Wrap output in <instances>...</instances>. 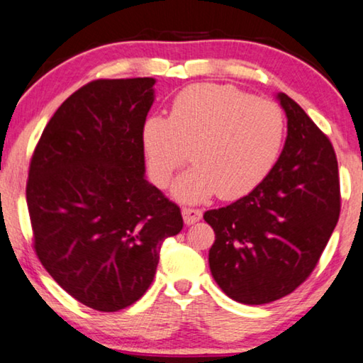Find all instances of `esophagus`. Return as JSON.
Returning a JSON list of instances; mask_svg holds the SVG:
<instances>
[{
    "mask_svg": "<svg viewBox=\"0 0 363 363\" xmlns=\"http://www.w3.org/2000/svg\"><path fill=\"white\" fill-rule=\"evenodd\" d=\"M182 218L186 225H194L202 218V212L199 208H191V207H184L182 208Z\"/></svg>",
    "mask_w": 363,
    "mask_h": 363,
    "instance_id": "obj_1",
    "label": "esophagus"
}]
</instances>
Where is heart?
Returning a JSON list of instances; mask_svg holds the SVG:
<instances>
[{"label": "heart", "mask_w": 363, "mask_h": 363, "mask_svg": "<svg viewBox=\"0 0 363 363\" xmlns=\"http://www.w3.org/2000/svg\"><path fill=\"white\" fill-rule=\"evenodd\" d=\"M285 118L274 102L256 99L225 84H194L174 97L169 117H150L142 128L148 172L164 187L189 161L194 166L172 187L181 202H200L218 194L246 196L277 163Z\"/></svg>", "instance_id": "1"}]
</instances>
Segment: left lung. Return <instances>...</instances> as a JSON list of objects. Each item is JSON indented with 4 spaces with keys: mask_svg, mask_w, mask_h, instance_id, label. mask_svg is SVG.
<instances>
[{
    "mask_svg": "<svg viewBox=\"0 0 363 363\" xmlns=\"http://www.w3.org/2000/svg\"><path fill=\"white\" fill-rule=\"evenodd\" d=\"M277 99L286 140L272 171L247 196L203 213L215 231L208 252L215 282L245 305L275 301L305 282L340 212L331 142L291 97Z\"/></svg>",
    "mask_w": 363,
    "mask_h": 363,
    "instance_id": "8db88e82",
    "label": "left lung"
}]
</instances>
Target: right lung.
I'll list each match as a JSON object with an SVG mask.
<instances>
[{
    "label": "right lung",
    "mask_w": 363,
    "mask_h": 363,
    "mask_svg": "<svg viewBox=\"0 0 363 363\" xmlns=\"http://www.w3.org/2000/svg\"><path fill=\"white\" fill-rule=\"evenodd\" d=\"M153 78L96 79L43 128L26 187L34 250L62 289L97 311H118L153 282L176 203L145 177L142 128Z\"/></svg>",
    "instance_id": "add662e5"
}]
</instances>
